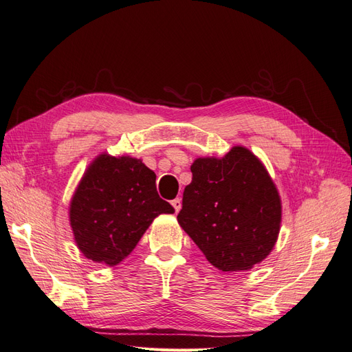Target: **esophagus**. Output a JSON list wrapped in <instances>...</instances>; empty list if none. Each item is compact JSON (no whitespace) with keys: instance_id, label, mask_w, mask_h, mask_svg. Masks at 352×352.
<instances>
[{"instance_id":"1","label":"esophagus","mask_w":352,"mask_h":352,"mask_svg":"<svg viewBox=\"0 0 352 352\" xmlns=\"http://www.w3.org/2000/svg\"><path fill=\"white\" fill-rule=\"evenodd\" d=\"M172 206H173L175 211L177 212L180 208H182V201H180V198H175V199L172 201Z\"/></svg>"}]
</instances>
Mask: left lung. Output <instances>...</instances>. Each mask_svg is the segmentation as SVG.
Listing matches in <instances>:
<instances>
[{
    "label": "left lung",
    "mask_w": 352,
    "mask_h": 352,
    "mask_svg": "<svg viewBox=\"0 0 352 352\" xmlns=\"http://www.w3.org/2000/svg\"><path fill=\"white\" fill-rule=\"evenodd\" d=\"M177 221L221 272L250 270L272 252L282 202L267 170L243 146L197 158Z\"/></svg>",
    "instance_id": "8db88e82"
}]
</instances>
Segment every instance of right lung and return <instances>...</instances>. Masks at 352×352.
I'll use <instances>...</instances> for the list:
<instances>
[{"instance_id":"1","label":"right lung","mask_w":352,"mask_h":352,"mask_svg":"<svg viewBox=\"0 0 352 352\" xmlns=\"http://www.w3.org/2000/svg\"><path fill=\"white\" fill-rule=\"evenodd\" d=\"M175 208L158 197L155 173L141 160L101 154L85 172L70 202V226L88 260L123 261L160 214Z\"/></svg>"}]
</instances>
